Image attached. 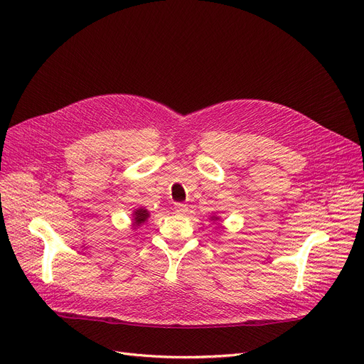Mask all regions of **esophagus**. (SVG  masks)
I'll list each match as a JSON object with an SVG mask.
<instances>
[{
  "mask_svg": "<svg viewBox=\"0 0 364 364\" xmlns=\"http://www.w3.org/2000/svg\"><path fill=\"white\" fill-rule=\"evenodd\" d=\"M174 211L177 214H186L187 213V205L186 203H176L174 205Z\"/></svg>",
  "mask_w": 364,
  "mask_h": 364,
  "instance_id": "obj_1",
  "label": "esophagus"
}]
</instances>
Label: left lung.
<instances>
[{
    "label": "left lung",
    "mask_w": 364,
    "mask_h": 364,
    "mask_svg": "<svg viewBox=\"0 0 364 364\" xmlns=\"http://www.w3.org/2000/svg\"><path fill=\"white\" fill-rule=\"evenodd\" d=\"M211 220H220L218 217H211Z\"/></svg>",
    "instance_id": "obj_1"
}]
</instances>
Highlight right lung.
<instances>
[{
    "mask_svg": "<svg viewBox=\"0 0 364 364\" xmlns=\"http://www.w3.org/2000/svg\"><path fill=\"white\" fill-rule=\"evenodd\" d=\"M132 217H134L132 218L134 220V227H139L140 224H143L149 218V211L144 208H139V209H136V211H134Z\"/></svg>",
    "mask_w": 364,
    "mask_h": 364,
    "instance_id": "1",
    "label": "right lung"
}]
</instances>
